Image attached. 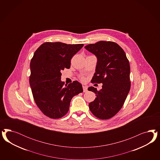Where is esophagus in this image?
<instances>
[{
  "label": "esophagus",
  "instance_id": "1",
  "mask_svg": "<svg viewBox=\"0 0 160 160\" xmlns=\"http://www.w3.org/2000/svg\"><path fill=\"white\" fill-rule=\"evenodd\" d=\"M82 89H83V92H87V87L86 86H82Z\"/></svg>",
  "mask_w": 160,
  "mask_h": 160
}]
</instances>
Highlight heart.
<instances>
[{
	"label": "heart",
	"mask_w": 160,
	"mask_h": 160,
	"mask_svg": "<svg viewBox=\"0 0 160 160\" xmlns=\"http://www.w3.org/2000/svg\"><path fill=\"white\" fill-rule=\"evenodd\" d=\"M81 79H82V80H84V78H83V77H82V78H81Z\"/></svg>",
	"instance_id": "obj_1"
}]
</instances>
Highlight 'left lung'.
Here are the masks:
<instances>
[{"label": "left lung", "mask_w": 160, "mask_h": 160, "mask_svg": "<svg viewBox=\"0 0 160 160\" xmlns=\"http://www.w3.org/2000/svg\"><path fill=\"white\" fill-rule=\"evenodd\" d=\"M84 48L97 58L91 82L102 83L100 90L88 88L96 96L89 103L90 110L100 119H109L120 110L130 90V63L123 49L115 42L100 41Z\"/></svg>", "instance_id": "left-lung-1"}]
</instances>
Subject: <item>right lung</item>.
<instances>
[{
  "instance_id": "obj_1",
  "label": "right lung",
  "mask_w": 160,
  "mask_h": 160,
  "mask_svg": "<svg viewBox=\"0 0 160 160\" xmlns=\"http://www.w3.org/2000/svg\"><path fill=\"white\" fill-rule=\"evenodd\" d=\"M83 46L46 42L34 52L30 65V86L36 105L49 118L65 116L72 98L83 92L78 81L66 86L61 81L62 70L70 68L71 59Z\"/></svg>"
}]
</instances>
